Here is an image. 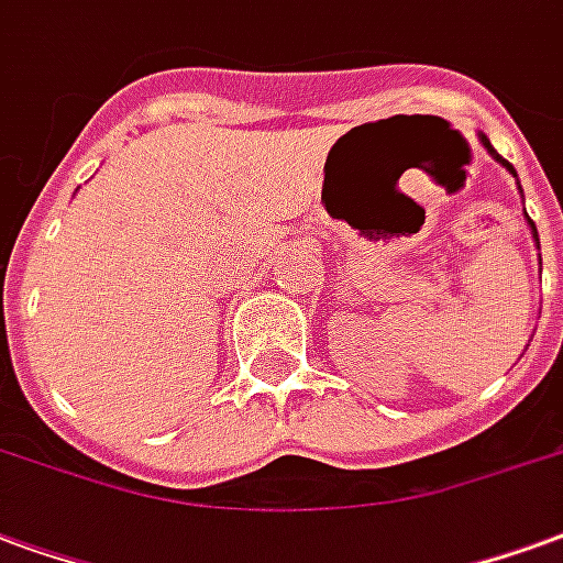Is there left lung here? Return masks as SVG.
Segmentation results:
<instances>
[{
  "label": "left lung",
  "instance_id": "obj_1",
  "mask_svg": "<svg viewBox=\"0 0 563 563\" xmlns=\"http://www.w3.org/2000/svg\"><path fill=\"white\" fill-rule=\"evenodd\" d=\"M477 137H479V143H483V150L489 152L492 158H495V162H498L500 167H507V170H510V174L516 176V186H519V174H516V170H512V164L507 162V158H500L498 152H495V146H492V143H489V137H486V134H483V131H479ZM519 191H522V186H519ZM525 219H528V212H525ZM528 228H531V236H534V245H537V249H540V236H537V228H534V221H531V219H528ZM540 266H543V261H540Z\"/></svg>",
  "mask_w": 563,
  "mask_h": 563
}]
</instances>
